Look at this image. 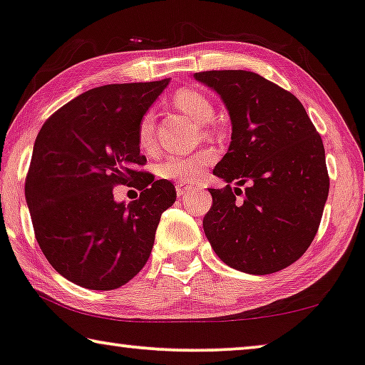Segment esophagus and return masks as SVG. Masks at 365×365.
Masks as SVG:
<instances>
[{
  "instance_id": "esophagus-1",
  "label": "esophagus",
  "mask_w": 365,
  "mask_h": 365,
  "mask_svg": "<svg viewBox=\"0 0 365 365\" xmlns=\"http://www.w3.org/2000/svg\"><path fill=\"white\" fill-rule=\"evenodd\" d=\"M175 190H177L178 197H185V195H188L190 192H192V187H190V185H187V183H177Z\"/></svg>"
}]
</instances>
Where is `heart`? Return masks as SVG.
I'll list each match as a JSON object with an SVG mask.
<instances>
[{
	"label": "heart",
	"instance_id": "heart-1",
	"mask_svg": "<svg viewBox=\"0 0 365 365\" xmlns=\"http://www.w3.org/2000/svg\"><path fill=\"white\" fill-rule=\"evenodd\" d=\"M173 103L178 110H182L187 116L193 119L195 123L203 124L205 135L211 134L208 123L215 116V106L208 100V96L197 90L185 88L173 96ZM154 133H155V119L152 111H145L140 116L135 129V138L138 144L143 150H150L154 148ZM213 159V152L210 149H201L193 154H168L159 164V173L162 178L167 180L192 183L197 182L203 175L205 167Z\"/></svg>",
	"mask_w": 365,
	"mask_h": 365
}]
</instances>
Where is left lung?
I'll return each mask as SVG.
<instances>
[{
  "instance_id": "left-lung-1",
  "label": "left lung",
  "mask_w": 365,
  "mask_h": 365,
  "mask_svg": "<svg viewBox=\"0 0 365 365\" xmlns=\"http://www.w3.org/2000/svg\"><path fill=\"white\" fill-rule=\"evenodd\" d=\"M195 78L221 95L232 123L230 150L213 170L227 185L210 188L205 235L232 269H285L307 252L322 222L329 193L322 135L295 95L259 73L208 70Z\"/></svg>"
}]
</instances>
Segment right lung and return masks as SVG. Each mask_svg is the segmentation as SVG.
Here are the masks:
<instances>
[{"mask_svg": "<svg viewBox=\"0 0 365 365\" xmlns=\"http://www.w3.org/2000/svg\"><path fill=\"white\" fill-rule=\"evenodd\" d=\"M168 80L96 86L47 118L37 134L26 200L48 264L90 290H114L148 262L160 216L177 198L168 180L143 170L135 129ZM118 184L138 187L124 207Z\"/></svg>", "mask_w": 365, "mask_h": 365, "instance_id": "right-lung-1", "label": "right lung"}]
</instances>
